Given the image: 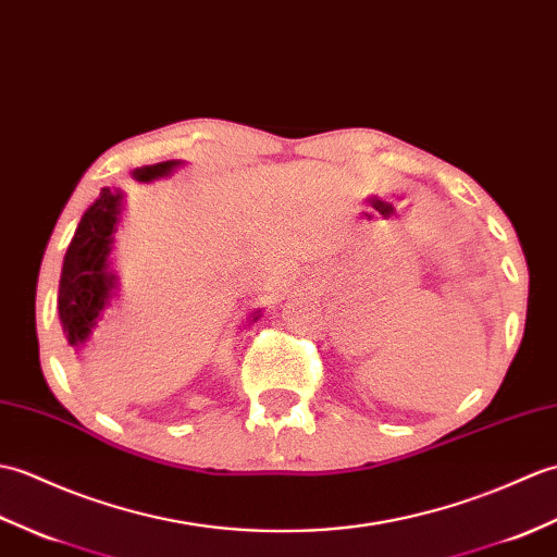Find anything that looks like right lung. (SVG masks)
<instances>
[{"label": "right lung", "instance_id": "1", "mask_svg": "<svg viewBox=\"0 0 557 557\" xmlns=\"http://www.w3.org/2000/svg\"><path fill=\"white\" fill-rule=\"evenodd\" d=\"M181 164L178 159H171V162L135 169L131 176L138 183H152L171 176ZM123 202H126V193L119 188H102L100 197L85 209L64 255L57 298L59 321L64 338L76 352L88 348L107 307L116 298L119 276L111 267V252H114L121 214L126 209ZM259 317H262V310H255L247 317L245 326H250Z\"/></svg>", "mask_w": 557, "mask_h": 557}]
</instances>
